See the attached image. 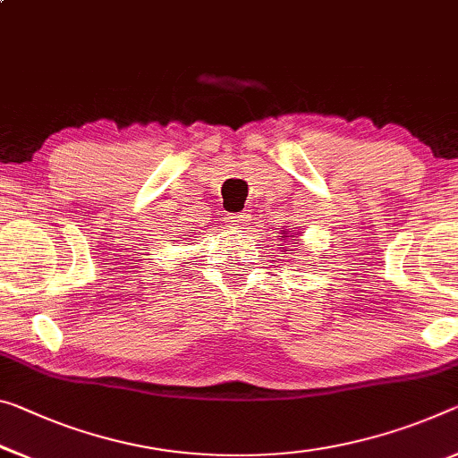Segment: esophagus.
<instances>
[{
    "mask_svg": "<svg viewBox=\"0 0 458 458\" xmlns=\"http://www.w3.org/2000/svg\"><path fill=\"white\" fill-rule=\"evenodd\" d=\"M250 216L245 213H237V215H227L225 216V223L229 225V227H235V229H243L245 225H248Z\"/></svg>",
    "mask_w": 458,
    "mask_h": 458,
    "instance_id": "obj_1",
    "label": "esophagus"
}]
</instances>
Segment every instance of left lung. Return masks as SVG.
<instances>
[{
  "mask_svg": "<svg viewBox=\"0 0 458 458\" xmlns=\"http://www.w3.org/2000/svg\"><path fill=\"white\" fill-rule=\"evenodd\" d=\"M280 237H283L284 239V242L288 243V242H291V239H293V242H301V239H297L299 237V231H297V227H294V231H284V233H280ZM294 250H297V248H284V251H294Z\"/></svg>",
  "mask_w": 458,
  "mask_h": 458,
  "instance_id": "1",
  "label": "left lung"
}]
</instances>
